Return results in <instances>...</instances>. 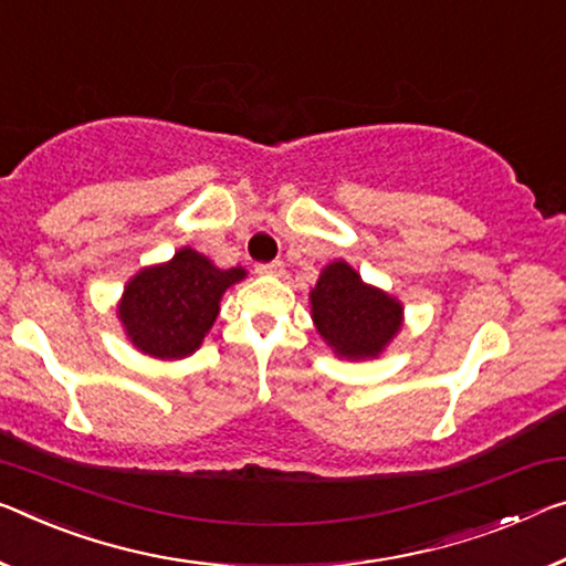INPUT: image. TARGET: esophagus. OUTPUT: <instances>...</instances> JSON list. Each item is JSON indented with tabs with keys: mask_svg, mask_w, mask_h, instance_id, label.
I'll list each match as a JSON object with an SVG mask.
<instances>
[{
	"mask_svg": "<svg viewBox=\"0 0 566 566\" xmlns=\"http://www.w3.org/2000/svg\"><path fill=\"white\" fill-rule=\"evenodd\" d=\"M283 263L281 260H273V263H260V265H255V273L258 275H283Z\"/></svg>",
	"mask_w": 566,
	"mask_h": 566,
	"instance_id": "obj_1",
	"label": "esophagus"
}]
</instances>
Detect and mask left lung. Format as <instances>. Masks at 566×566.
<instances>
[{
    "mask_svg": "<svg viewBox=\"0 0 566 566\" xmlns=\"http://www.w3.org/2000/svg\"><path fill=\"white\" fill-rule=\"evenodd\" d=\"M308 303L318 336L346 361L379 359L405 326L402 301L364 283L346 260H334L321 271Z\"/></svg>",
    "mask_w": 566,
    "mask_h": 566,
    "instance_id": "left-lung-1",
    "label": "left lung"
}]
</instances>
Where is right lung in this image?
I'll return each instance as SVG.
<instances>
[{
	"label": "right lung",
	"instance_id": "1",
	"mask_svg": "<svg viewBox=\"0 0 566 566\" xmlns=\"http://www.w3.org/2000/svg\"><path fill=\"white\" fill-rule=\"evenodd\" d=\"M245 277V268L224 271L195 248H179L167 263L128 277L116 316L136 352L161 361L185 359L210 334L224 291Z\"/></svg>",
	"mask_w": 566,
	"mask_h": 566
}]
</instances>
